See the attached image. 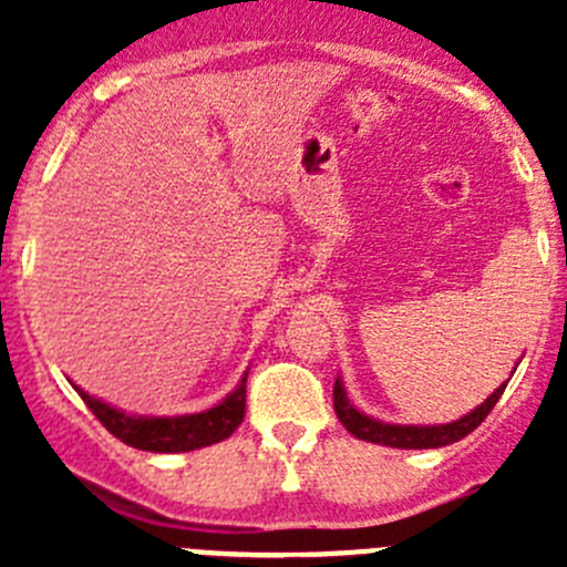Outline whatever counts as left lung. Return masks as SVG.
Wrapping results in <instances>:
<instances>
[{"mask_svg": "<svg viewBox=\"0 0 567 567\" xmlns=\"http://www.w3.org/2000/svg\"><path fill=\"white\" fill-rule=\"evenodd\" d=\"M507 381L494 390V394L485 398V403H480L477 409L468 411L466 416L461 420L447 422V425H390V422L373 420V416L362 414L359 409H353L351 400H348L346 386L342 381H334V411L337 420L342 422L348 433H353L362 442H373V444H384V447H398V450H436V447H447V444L461 442L463 436L474 431L485 416L491 414V409L496 405V400L502 398L505 392Z\"/></svg>", "mask_w": 567, "mask_h": 567, "instance_id": "8db88e82", "label": "left lung"}]
</instances>
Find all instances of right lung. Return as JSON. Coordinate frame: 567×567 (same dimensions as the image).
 <instances>
[{
  "label": "right lung",
  "mask_w": 567,
  "mask_h": 567,
  "mask_svg": "<svg viewBox=\"0 0 567 567\" xmlns=\"http://www.w3.org/2000/svg\"><path fill=\"white\" fill-rule=\"evenodd\" d=\"M247 375L249 370L244 373L241 384L214 409L183 416H134L79 390V386L76 392L82 394L87 409L99 416L101 425L128 447L145 450V453H192V450L208 447V444L233 436V431L241 425L244 411H247Z\"/></svg>",
  "instance_id": "add662e5"
}]
</instances>
